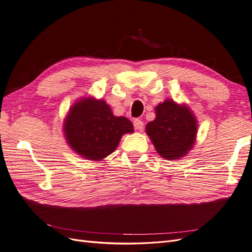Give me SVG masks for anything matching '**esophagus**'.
Masks as SVG:
<instances>
[{"instance_id":"34e87169","label":"esophagus","mask_w":252,"mask_h":252,"mask_svg":"<svg viewBox=\"0 0 252 252\" xmlns=\"http://www.w3.org/2000/svg\"><path fill=\"white\" fill-rule=\"evenodd\" d=\"M133 125H134V129H135V130L142 131L143 129H144V123H143V122H142L141 120H139V119H135V120L133 121Z\"/></svg>"}]
</instances>
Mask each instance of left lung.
I'll use <instances>...</instances> for the list:
<instances>
[{
  "instance_id": "8db88e82",
  "label": "left lung",
  "mask_w": 252,
  "mask_h": 252,
  "mask_svg": "<svg viewBox=\"0 0 252 252\" xmlns=\"http://www.w3.org/2000/svg\"><path fill=\"white\" fill-rule=\"evenodd\" d=\"M146 132L159 156L177 159L193 147L196 119L186 105L166 100L156 107V119L146 125Z\"/></svg>"
}]
</instances>
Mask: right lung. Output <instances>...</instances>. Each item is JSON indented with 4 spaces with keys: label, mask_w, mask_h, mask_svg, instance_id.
Segmentation results:
<instances>
[{
    "label": "right lung",
    "mask_w": 252,
    "mask_h": 252,
    "mask_svg": "<svg viewBox=\"0 0 252 252\" xmlns=\"http://www.w3.org/2000/svg\"><path fill=\"white\" fill-rule=\"evenodd\" d=\"M64 133L71 149L90 161H102L116 150L122 135L133 132L125 117H114L103 100L84 97L65 118Z\"/></svg>",
    "instance_id": "right-lung-1"
}]
</instances>
